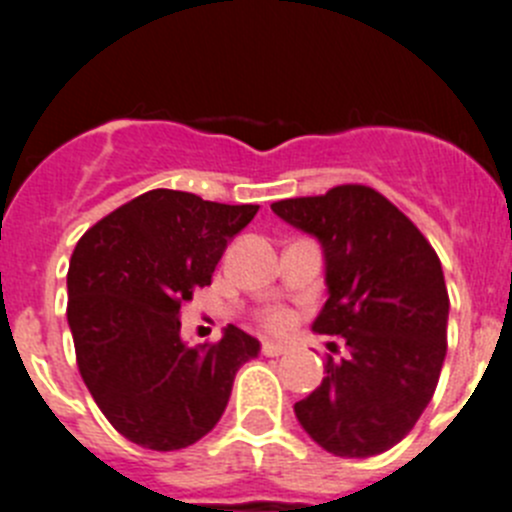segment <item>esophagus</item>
I'll return each mask as SVG.
<instances>
[{
    "label": "esophagus",
    "instance_id": "1",
    "mask_svg": "<svg viewBox=\"0 0 512 512\" xmlns=\"http://www.w3.org/2000/svg\"><path fill=\"white\" fill-rule=\"evenodd\" d=\"M289 351V346L287 343H282V341H264L261 343V354L264 356H282V354H287Z\"/></svg>",
    "mask_w": 512,
    "mask_h": 512
}]
</instances>
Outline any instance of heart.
<instances>
[{"label": "heart", "instance_id": "heart-1", "mask_svg": "<svg viewBox=\"0 0 512 512\" xmlns=\"http://www.w3.org/2000/svg\"><path fill=\"white\" fill-rule=\"evenodd\" d=\"M289 323V315L284 310H279V307H271V310L264 312V325L271 330H282L287 328Z\"/></svg>", "mask_w": 512, "mask_h": 512}]
</instances>
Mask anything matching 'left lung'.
I'll return each mask as SVG.
<instances>
[{
    "mask_svg": "<svg viewBox=\"0 0 512 512\" xmlns=\"http://www.w3.org/2000/svg\"><path fill=\"white\" fill-rule=\"evenodd\" d=\"M323 248L328 300L315 333L341 336L315 392L295 405L312 441L343 459L392 449L413 431L446 359L449 292L431 243L387 197L361 184L271 205Z\"/></svg>",
    "mask_w": 512,
    "mask_h": 512,
    "instance_id": "obj_1",
    "label": "left lung"
}]
</instances>
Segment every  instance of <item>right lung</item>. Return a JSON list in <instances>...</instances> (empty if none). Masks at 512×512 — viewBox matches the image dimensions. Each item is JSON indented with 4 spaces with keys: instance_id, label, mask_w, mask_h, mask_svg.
Instances as JSON below:
<instances>
[{
    "instance_id": "obj_1",
    "label": "right lung",
    "mask_w": 512,
    "mask_h": 512,
    "mask_svg": "<svg viewBox=\"0 0 512 512\" xmlns=\"http://www.w3.org/2000/svg\"><path fill=\"white\" fill-rule=\"evenodd\" d=\"M259 205L151 189L102 217L71 256L69 318L87 390L128 441L176 451L215 428L235 372L261 343L228 325L217 343L182 341V305Z\"/></svg>"
}]
</instances>
